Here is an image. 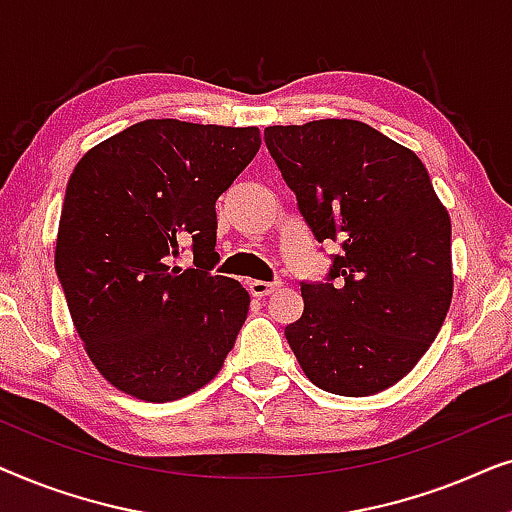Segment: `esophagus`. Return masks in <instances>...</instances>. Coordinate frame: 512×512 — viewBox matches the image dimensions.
<instances>
[{
	"label": "esophagus",
	"instance_id": "1",
	"mask_svg": "<svg viewBox=\"0 0 512 512\" xmlns=\"http://www.w3.org/2000/svg\"><path fill=\"white\" fill-rule=\"evenodd\" d=\"M279 286H282L279 282H261V279H254V282H249V293L256 298H265L279 291Z\"/></svg>",
	"mask_w": 512,
	"mask_h": 512
}]
</instances>
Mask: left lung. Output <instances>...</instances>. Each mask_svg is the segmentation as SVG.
<instances>
[{"label": "left lung", "instance_id": "obj_1", "mask_svg": "<svg viewBox=\"0 0 512 512\" xmlns=\"http://www.w3.org/2000/svg\"><path fill=\"white\" fill-rule=\"evenodd\" d=\"M265 144L314 237L345 249L331 282L300 284L303 317L286 340L319 389L380 394L417 366L450 310V214L417 153L368 123L270 125Z\"/></svg>", "mask_w": 512, "mask_h": 512}]
</instances>
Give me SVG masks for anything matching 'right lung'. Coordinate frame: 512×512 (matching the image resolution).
Returning a JSON list of instances; mask_svg holds the SVG:
<instances>
[{"label": "right lung", "mask_w": 512, "mask_h": 512, "mask_svg": "<svg viewBox=\"0 0 512 512\" xmlns=\"http://www.w3.org/2000/svg\"><path fill=\"white\" fill-rule=\"evenodd\" d=\"M258 146V128L149 118L76 163L55 272L88 359L123 394L167 403L219 375L249 293L230 277L170 265V256L184 242L216 254L214 205Z\"/></svg>", "instance_id": "1"}]
</instances>
